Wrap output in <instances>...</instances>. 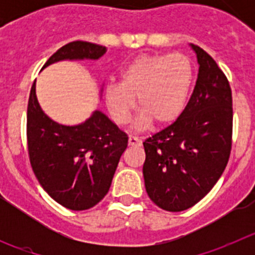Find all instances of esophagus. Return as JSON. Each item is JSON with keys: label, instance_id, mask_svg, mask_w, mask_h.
<instances>
[{"label": "esophagus", "instance_id": "34e87169", "mask_svg": "<svg viewBox=\"0 0 255 255\" xmlns=\"http://www.w3.org/2000/svg\"><path fill=\"white\" fill-rule=\"evenodd\" d=\"M129 145H131V147H140L141 139L136 138V136H129Z\"/></svg>", "mask_w": 255, "mask_h": 255}]
</instances>
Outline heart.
<instances>
[{
	"instance_id": "b5f03b06",
	"label": "heart",
	"mask_w": 255,
	"mask_h": 255,
	"mask_svg": "<svg viewBox=\"0 0 255 255\" xmlns=\"http://www.w3.org/2000/svg\"><path fill=\"white\" fill-rule=\"evenodd\" d=\"M194 82L190 58L181 53L140 55L124 66L120 83H108L105 102L114 121L124 125L135 105L140 114L135 126L145 129L154 121L164 126L176 121L185 110Z\"/></svg>"
}]
</instances>
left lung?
<instances>
[{
	"label": "left lung",
	"mask_w": 255,
	"mask_h": 255,
	"mask_svg": "<svg viewBox=\"0 0 255 255\" xmlns=\"http://www.w3.org/2000/svg\"><path fill=\"white\" fill-rule=\"evenodd\" d=\"M181 116L144 141L145 190L159 208L181 212L208 194L226 168L233 144V96L226 75L204 49Z\"/></svg>",
	"instance_id": "1"
}]
</instances>
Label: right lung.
Masks as SVG:
<instances>
[{"label": "right lung", "mask_w": 255, "mask_h": 255, "mask_svg": "<svg viewBox=\"0 0 255 255\" xmlns=\"http://www.w3.org/2000/svg\"><path fill=\"white\" fill-rule=\"evenodd\" d=\"M106 51V47L84 40L70 42L42 70L62 60H98ZM26 139L31 168L42 188L65 208L84 211L108 193L129 138L101 111L75 126L51 120L38 103L34 82L28 102Z\"/></svg>", "instance_id": "right-lung-1"}]
</instances>
